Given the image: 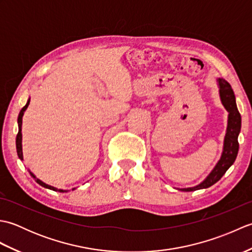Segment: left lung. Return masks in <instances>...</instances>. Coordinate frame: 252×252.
Instances as JSON below:
<instances>
[{"instance_id": "left-lung-1", "label": "left lung", "mask_w": 252, "mask_h": 252, "mask_svg": "<svg viewBox=\"0 0 252 252\" xmlns=\"http://www.w3.org/2000/svg\"><path fill=\"white\" fill-rule=\"evenodd\" d=\"M219 95H220L221 103L224 108L228 112L227 116V126L225 136L223 141V151L219 161L215 165V168L211 170V172L207 175V178L192 187H185V189H178L182 191H191L202 189H208L220 180L225 174L228 168L234 163L235 159L238 154V135L242 127V117L237 109L236 99L235 94L229 83L222 78L217 79Z\"/></svg>"}]
</instances>
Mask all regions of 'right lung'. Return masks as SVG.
Wrapping results in <instances>:
<instances>
[{"instance_id": "1", "label": "right lung", "mask_w": 252, "mask_h": 252, "mask_svg": "<svg viewBox=\"0 0 252 252\" xmlns=\"http://www.w3.org/2000/svg\"><path fill=\"white\" fill-rule=\"evenodd\" d=\"M29 103H30V98H29L28 100H27V104L23 107V109L20 110L19 115H18V120H17V122H18V134H17V137H16V149H17V155H18L19 159H21V160H24L23 144H21V142H23V134H21V126H23V117H24V114H25L26 109L28 108ZM28 170H29V169H28ZM29 173H30V175L32 176V178L34 179V181L36 182L37 184H40L41 186L45 187V189H49L55 190V191H61V192H67V191H69L68 189H56V187H54V186H51V185H49V184L44 183V182H42L40 179H37L36 176H35L33 173H32L30 170H29ZM73 189H76V187H74V189H72V190H73Z\"/></svg>"}]
</instances>
